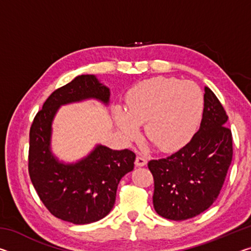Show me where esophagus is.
Instances as JSON below:
<instances>
[{"label": "esophagus", "instance_id": "obj_1", "mask_svg": "<svg viewBox=\"0 0 251 251\" xmlns=\"http://www.w3.org/2000/svg\"><path fill=\"white\" fill-rule=\"evenodd\" d=\"M146 157L143 156V155H138L137 157H136V160H135V164L136 166L138 167H142V166H145L146 165Z\"/></svg>", "mask_w": 251, "mask_h": 251}]
</instances>
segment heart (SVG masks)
Here are the masks:
<instances>
[{
  "label": "heart",
  "mask_w": 251,
  "mask_h": 251,
  "mask_svg": "<svg viewBox=\"0 0 251 251\" xmlns=\"http://www.w3.org/2000/svg\"><path fill=\"white\" fill-rule=\"evenodd\" d=\"M203 94L197 84L173 77H152L136 84L117 107V125L128 139L145 124L148 141L161 151L179 150L193 137L201 121Z\"/></svg>",
  "instance_id": "1"
}]
</instances>
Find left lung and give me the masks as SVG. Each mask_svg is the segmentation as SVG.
Segmentation results:
<instances>
[{
    "label": "left lung",
    "mask_w": 251,
    "mask_h": 251,
    "mask_svg": "<svg viewBox=\"0 0 251 251\" xmlns=\"http://www.w3.org/2000/svg\"><path fill=\"white\" fill-rule=\"evenodd\" d=\"M217 96L205 87L201 127L188 144L166 158L148 161L154 177L152 203L157 214L186 220L217 199L232 160V135Z\"/></svg>",
    "instance_id": "1"
}]
</instances>
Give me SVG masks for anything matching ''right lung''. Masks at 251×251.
<instances>
[{
	"label": "right lung",
	"mask_w": 251,
	"mask_h": 251,
	"mask_svg": "<svg viewBox=\"0 0 251 251\" xmlns=\"http://www.w3.org/2000/svg\"><path fill=\"white\" fill-rule=\"evenodd\" d=\"M109 95L95 75H79L49 96L29 129V178L44 206L64 222L85 225L107 216L120 180L134 169L136 155L129 150L97 145L75 164L58 161L50 151L52 122L59 106L88 99L108 104Z\"/></svg>",
	"instance_id": "right-lung-1"
}]
</instances>
